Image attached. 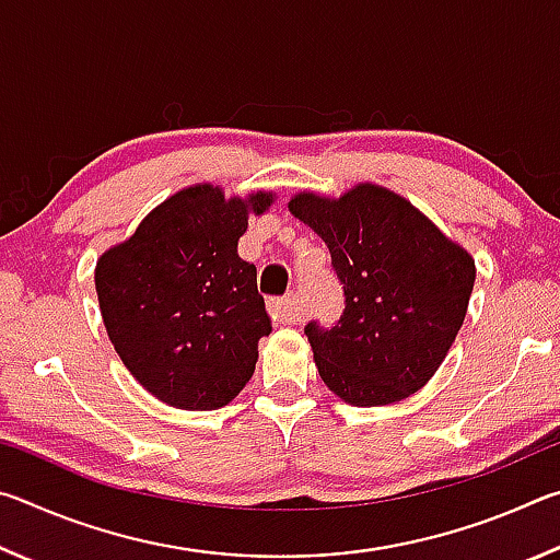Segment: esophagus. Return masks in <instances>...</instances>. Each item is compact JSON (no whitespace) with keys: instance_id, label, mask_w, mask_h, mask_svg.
Segmentation results:
<instances>
[{"instance_id":"obj_1","label":"esophagus","mask_w":560,"mask_h":560,"mask_svg":"<svg viewBox=\"0 0 560 560\" xmlns=\"http://www.w3.org/2000/svg\"><path fill=\"white\" fill-rule=\"evenodd\" d=\"M269 314L273 316L277 324H293L299 318L296 311V299L283 296V299H271L269 301Z\"/></svg>"}]
</instances>
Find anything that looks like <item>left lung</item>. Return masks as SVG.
<instances>
[{
	"label": "left lung",
	"instance_id": "1",
	"mask_svg": "<svg viewBox=\"0 0 560 560\" xmlns=\"http://www.w3.org/2000/svg\"><path fill=\"white\" fill-rule=\"evenodd\" d=\"M289 212L328 244L346 311L306 326L320 381L355 407L393 405L428 385L467 316L471 254L428 214L375 183L340 197L296 192Z\"/></svg>",
	"mask_w": 560,
	"mask_h": 560
}]
</instances>
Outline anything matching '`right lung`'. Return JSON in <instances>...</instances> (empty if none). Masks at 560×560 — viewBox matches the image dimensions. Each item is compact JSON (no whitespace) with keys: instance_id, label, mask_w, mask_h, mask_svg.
<instances>
[{"instance_id":"add662e5","label":"right lung","mask_w":560,"mask_h":560,"mask_svg":"<svg viewBox=\"0 0 560 560\" xmlns=\"http://www.w3.org/2000/svg\"><path fill=\"white\" fill-rule=\"evenodd\" d=\"M273 197L267 189L226 197L212 183L183 187L98 257L103 326L122 365L160 402L217 410L254 375L271 318L257 269L236 242Z\"/></svg>"}]
</instances>
